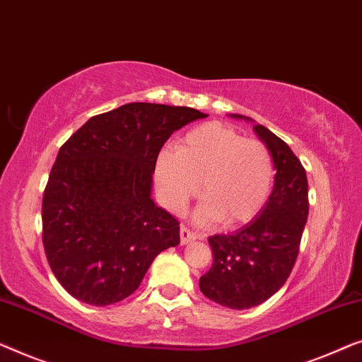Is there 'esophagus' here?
Segmentation results:
<instances>
[{"label": "esophagus", "instance_id": "34e87169", "mask_svg": "<svg viewBox=\"0 0 362 362\" xmlns=\"http://www.w3.org/2000/svg\"><path fill=\"white\" fill-rule=\"evenodd\" d=\"M197 238H198L197 233H193L192 230H188L185 225L180 226V243L182 244L190 243V241H193V239H197Z\"/></svg>", "mask_w": 362, "mask_h": 362}]
</instances>
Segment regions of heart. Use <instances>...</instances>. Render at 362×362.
I'll return each instance as SVG.
<instances>
[{"label": "heart", "instance_id": "b5f03b06", "mask_svg": "<svg viewBox=\"0 0 362 362\" xmlns=\"http://www.w3.org/2000/svg\"><path fill=\"white\" fill-rule=\"evenodd\" d=\"M156 182L170 211L180 213L200 190L197 220L234 228L252 221L267 203L274 164L262 141L213 121L188 131L177 149L159 152Z\"/></svg>", "mask_w": 362, "mask_h": 362}]
</instances>
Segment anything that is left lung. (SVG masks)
Wrapping results in <instances>:
<instances>
[{
    "mask_svg": "<svg viewBox=\"0 0 362 362\" xmlns=\"http://www.w3.org/2000/svg\"><path fill=\"white\" fill-rule=\"evenodd\" d=\"M254 131L272 156L277 170L274 190L246 226L208 238L213 264L200 277L205 297L236 310L266 302L285 284L297 261L308 216V182L302 162L266 126L256 124Z\"/></svg>",
    "mask_w": 362,
    "mask_h": 362,
    "instance_id": "left-lung-1",
    "label": "left lung"
}]
</instances>
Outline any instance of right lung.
Listing matches in <instances>:
<instances>
[{"label": "right lung", "instance_id": "right-lung-1", "mask_svg": "<svg viewBox=\"0 0 362 362\" xmlns=\"http://www.w3.org/2000/svg\"><path fill=\"white\" fill-rule=\"evenodd\" d=\"M205 113L128 103L96 115L60 147L42 197V243L60 285L88 305L129 297L159 252L180 243L179 220L151 198L170 134Z\"/></svg>", "mask_w": 362, "mask_h": 362}]
</instances>
